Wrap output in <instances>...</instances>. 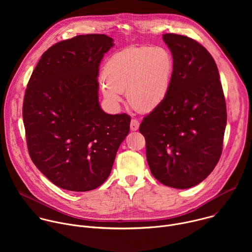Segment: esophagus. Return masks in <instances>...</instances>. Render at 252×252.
<instances>
[{"label": "esophagus", "instance_id": "obj_1", "mask_svg": "<svg viewBox=\"0 0 252 252\" xmlns=\"http://www.w3.org/2000/svg\"><path fill=\"white\" fill-rule=\"evenodd\" d=\"M138 127H139V122L137 120H135V119H132L130 121V129L132 131H135V130L138 129Z\"/></svg>", "mask_w": 252, "mask_h": 252}]
</instances>
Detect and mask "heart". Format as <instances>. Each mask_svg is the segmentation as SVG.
<instances>
[{
	"mask_svg": "<svg viewBox=\"0 0 252 252\" xmlns=\"http://www.w3.org/2000/svg\"><path fill=\"white\" fill-rule=\"evenodd\" d=\"M174 59L164 47H129L116 53L104 64L100 85L105 100L118 106L126 92L138 113H150L165 100L171 85Z\"/></svg>",
	"mask_w": 252,
	"mask_h": 252,
	"instance_id": "obj_1",
	"label": "heart"
}]
</instances>
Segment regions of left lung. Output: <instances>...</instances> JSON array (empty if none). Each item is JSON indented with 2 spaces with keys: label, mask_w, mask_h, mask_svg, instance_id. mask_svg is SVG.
<instances>
[{
  "label": "left lung",
  "mask_w": 252,
  "mask_h": 252,
  "mask_svg": "<svg viewBox=\"0 0 252 252\" xmlns=\"http://www.w3.org/2000/svg\"><path fill=\"white\" fill-rule=\"evenodd\" d=\"M174 59L169 93L139 126L147 160L159 183L192 188L209 175L222 152L226 105L217 63L207 50L182 34L165 33Z\"/></svg>",
  "instance_id": "8db88e82"
}]
</instances>
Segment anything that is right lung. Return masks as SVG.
<instances>
[{
    "label": "right lung",
    "instance_id": "add662e5",
    "mask_svg": "<svg viewBox=\"0 0 252 252\" xmlns=\"http://www.w3.org/2000/svg\"><path fill=\"white\" fill-rule=\"evenodd\" d=\"M114 47L105 34H80L45 52L26 90L23 119L30 157L57 187L89 191L109 177L130 117L98 102V66Z\"/></svg>",
    "mask_w": 252,
    "mask_h": 252
}]
</instances>
